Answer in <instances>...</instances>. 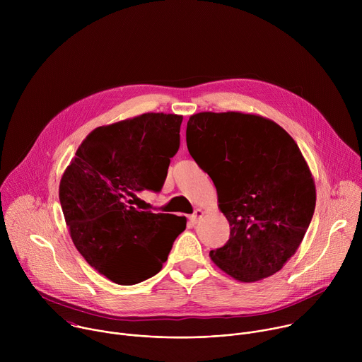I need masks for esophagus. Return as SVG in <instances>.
I'll return each mask as SVG.
<instances>
[{
  "mask_svg": "<svg viewBox=\"0 0 362 362\" xmlns=\"http://www.w3.org/2000/svg\"><path fill=\"white\" fill-rule=\"evenodd\" d=\"M202 216H203V211H202V209H196V211H194V214L189 218V221H190V223H192V225H196V223L200 221V218H202Z\"/></svg>",
  "mask_w": 362,
  "mask_h": 362,
  "instance_id": "34e87169",
  "label": "esophagus"
}]
</instances>
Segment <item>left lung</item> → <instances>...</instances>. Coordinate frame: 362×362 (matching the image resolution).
Returning <instances> with one entry per match:
<instances>
[{"instance_id": "obj_1", "label": "left lung", "mask_w": 362, "mask_h": 362, "mask_svg": "<svg viewBox=\"0 0 362 362\" xmlns=\"http://www.w3.org/2000/svg\"><path fill=\"white\" fill-rule=\"evenodd\" d=\"M190 156L214 180L230 226L211 259L240 282L268 278L299 247L317 192L295 140L275 122L239 112H203L186 127Z\"/></svg>"}]
</instances>
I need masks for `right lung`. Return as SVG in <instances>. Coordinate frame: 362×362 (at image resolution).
Listing matches in <instances>:
<instances>
[{
	"label": "right lung",
	"instance_id": "1",
	"mask_svg": "<svg viewBox=\"0 0 362 362\" xmlns=\"http://www.w3.org/2000/svg\"><path fill=\"white\" fill-rule=\"evenodd\" d=\"M183 117L144 113L94 129L78 146L59 189L77 250L98 274L119 285L156 275L186 218L139 212L141 190L160 192L180 146Z\"/></svg>",
	"mask_w": 362,
	"mask_h": 362
}]
</instances>
